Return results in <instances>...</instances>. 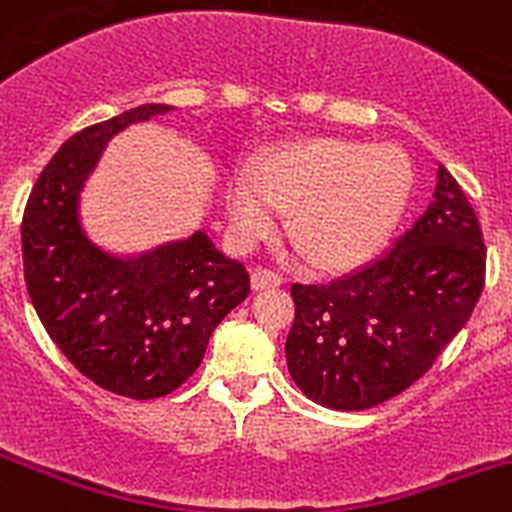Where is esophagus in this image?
Listing matches in <instances>:
<instances>
[{"instance_id": "esophagus-1", "label": "esophagus", "mask_w": 512, "mask_h": 512, "mask_svg": "<svg viewBox=\"0 0 512 512\" xmlns=\"http://www.w3.org/2000/svg\"><path fill=\"white\" fill-rule=\"evenodd\" d=\"M250 285L252 290H270V287L282 285V277L277 272L267 270V267H255L250 275Z\"/></svg>"}]
</instances>
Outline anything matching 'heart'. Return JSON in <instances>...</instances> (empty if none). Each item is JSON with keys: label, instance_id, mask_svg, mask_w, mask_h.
Masks as SVG:
<instances>
[{"label": "heart", "instance_id": "1", "mask_svg": "<svg viewBox=\"0 0 512 512\" xmlns=\"http://www.w3.org/2000/svg\"><path fill=\"white\" fill-rule=\"evenodd\" d=\"M410 185L413 167L400 147L312 137L262 155L255 177L232 172L225 212L235 240L252 245L290 210L287 235L300 255L320 272H345L385 245Z\"/></svg>", "mask_w": 512, "mask_h": 512}]
</instances>
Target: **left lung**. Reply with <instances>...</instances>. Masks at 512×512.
Returning <instances> with one entry per match:
<instances>
[{"mask_svg":"<svg viewBox=\"0 0 512 512\" xmlns=\"http://www.w3.org/2000/svg\"><path fill=\"white\" fill-rule=\"evenodd\" d=\"M485 285V242L440 165L433 202L380 260L327 285L290 287L287 370L332 410H367L408 390L463 330Z\"/></svg>","mask_w":512,"mask_h":512,"instance_id":"left-lung-1","label":"left lung"}]
</instances>
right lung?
I'll list each match as a JSON object with an SVG mask.
<instances>
[{
    "instance_id": "1",
    "label": "right lung",
    "mask_w": 512,
    "mask_h": 512,
    "mask_svg": "<svg viewBox=\"0 0 512 512\" xmlns=\"http://www.w3.org/2000/svg\"><path fill=\"white\" fill-rule=\"evenodd\" d=\"M170 109L140 104L69 137L22 217L24 282L47 335L94 385L132 400L180 388L200 367L212 330L250 292L245 265L202 230L142 255L104 252L84 232L79 192L104 145Z\"/></svg>"
}]
</instances>
